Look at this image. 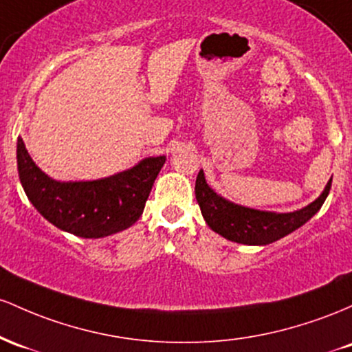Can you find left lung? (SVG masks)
Masks as SVG:
<instances>
[{"instance_id":"1","label":"left lung","mask_w":352,"mask_h":352,"mask_svg":"<svg viewBox=\"0 0 352 352\" xmlns=\"http://www.w3.org/2000/svg\"><path fill=\"white\" fill-rule=\"evenodd\" d=\"M333 177L327 181L324 191L318 199L293 212L259 211L241 206L226 199L212 188H209L203 169L196 177V199L201 208V214L209 228L232 243L248 244V246H266L274 241L291 234L304 223H307L324 204L329 195Z\"/></svg>"}]
</instances>
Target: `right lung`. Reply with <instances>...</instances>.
<instances>
[{"mask_svg":"<svg viewBox=\"0 0 352 352\" xmlns=\"http://www.w3.org/2000/svg\"><path fill=\"white\" fill-rule=\"evenodd\" d=\"M16 160L21 186L39 214L61 231L89 239L133 226L166 163V156H151L101 179L56 181L31 160L21 138Z\"/></svg>","mask_w":352,"mask_h":352,"instance_id":"right-lung-1","label":"right lung"}]
</instances>
